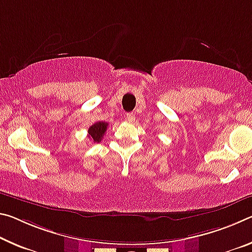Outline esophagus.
<instances>
[{
  "label": "esophagus",
  "instance_id": "esophagus-1",
  "mask_svg": "<svg viewBox=\"0 0 252 252\" xmlns=\"http://www.w3.org/2000/svg\"><path fill=\"white\" fill-rule=\"evenodd\" d=\"M126 120L127 122L133 123L135 121V115L133 113H127L126 117Z\"/></svg>",
  "mask_w": 252,
  "mask_h": 252
}]
</instances>
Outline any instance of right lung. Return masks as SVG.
Masks as SVG:
<instances>
[{
    "label": "right lung",
    "mask_w": 252,
    "mask_h": 252,
    "mask_svg": "<svg viewBox=\"0 0 252 252\" xmlns=\"http://www.w3.org/2000/svg\"><path fill=\"white\" fill-rule=\"evenodd\" d=\"M107 126L109 125L103 121H98L96 123H94L93 126H91L89 127V131H87L89 134H87V137L91 138L94 142H101L103 137H104Z\"/></svg>",
    "instance_id": "add662e5"
}]
</instances>
